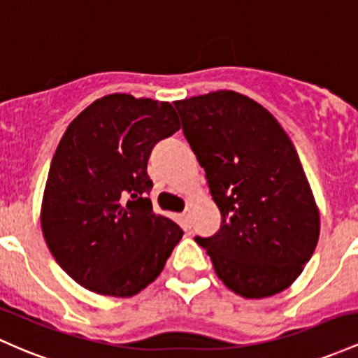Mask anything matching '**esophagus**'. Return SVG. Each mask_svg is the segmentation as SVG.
<instances>
[{
  "label": "esophagus",
  "instance_id": "obj_1",
  "mask_svg": "<svg viewBox=\"0 0 358 358\" xmlns=\"http://www.w3.org/2000/svg\"><path fill=\"white\" fill-rule=\"evenodd\" d=\"M182 222H184V224H186V227H189V224H191V222H192L191 208H187V210L182 213Z\"/></svg>",
  "mask_w": 358,
  "mask_h": 358
}]
</instances>
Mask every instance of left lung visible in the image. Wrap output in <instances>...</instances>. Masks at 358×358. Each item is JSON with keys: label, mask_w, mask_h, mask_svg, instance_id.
Wrapping results in <instances>:
<instances>
[{"label": "left lung", "mask_w": 358, "mask_h": 358, "mask_svg": "<svg viewBox=\"0 0 358 358\" xmlns=\"http://www.w3.org/2000/svg\"><path fill=\"white\" fill-rule=\"evenodd\" d=\"M174 106L222 215L215 235L194 238L216 275L248 299L287 289L320 236V210L291 138L271 111L235 91Z\"/></svg>", "instance_id": "left-lung-1"}]
</instances>
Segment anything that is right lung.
<instances>
[{
	"mask_svg": "<svg viewBox=\"0 0 358 358\" xmlns=\"http://www.w3.org/2000/svg\"><path fill=\"white\" fill-rule=\"evenodd\" d=\"M180 128L171 103L115 92L81 111L60 138L40 223L67 275L130 298L157 279L182 230L152 211L150 152Z\"/></svg>",
	"mask_w": 358,
	"mask_h": 358,
	"instance_id": "1",
	"label": "right lung"
}]
</instances>
